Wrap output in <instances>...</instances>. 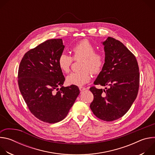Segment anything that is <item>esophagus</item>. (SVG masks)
Masks as SVG:
<instances>
[{
	"instance_id": "esophagus-1",
	"label": "esophagus",
	"mask_w": 155,
	"mask_h": 155,
	"mask_svg": "<svg viewBox=\"0 0 155 155\" xmlns=\"http://www.w3.org/2000/svg\"><path fill=\"white\" fill-rule=\"evenodd\" d=\"M79 90L80 91H83L84 90H86V88L84 87H83V86H80V87H79Z\"/></svg>"
}]
</instances>
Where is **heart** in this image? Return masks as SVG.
I'll return each mask as SVG.
<instances>
[{
  "label": "heart",
  "mask_w": 155,
  "mask_h": 155,
  "mask_svg": "<svg viewBox=\"0 0 155 155\" xmlns=\"http://www.w3.org/2000/svg\"><path fill=\"white\" fill-rule=\"evenodd\" d=\"M96 47L87 39L78 41L71 48L72 57L61 53L58 59V65L61 71L65 74L69 72L74 60L81 58L80 68L81 70L72 72L66 78V81L71 85L82 86L89 81L92 72L100 73L105 65V56L101 51H96Z\"/></svg>",
  "instance_id": "1"
}]
</instances>
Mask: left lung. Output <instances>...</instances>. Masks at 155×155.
<instances>
[{"label": "left lung", "instance_id": "obj_1", "mask_svg": "<svg viewBox=\"0 0 155 155\" xmlns=\"http://www.w3.org/2000/svg\"><path fill=\"white\" fill-rule=\"evenodd\" d=\"M103 45L105 62L94 84L110 87L106 90L90 87L94 96L90 108L98 118L112 121L124 116L136 99L139 68L134 54L120 41L108 37Z\"/></svg>", "mask_w": 155, "mask_h": 155}]
</instances>
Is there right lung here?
<instances>
[{
    "mask_svg": "<svg viewBox=\"0 0 155 155\" xmlns=\"http://www.w3.org/2000/svg\"><path fill=\"white\" fill-rule=\"evenodd\" d=\"M64 48L61 38L48 40L26 52L18 69L19 88L29 110L48 123L64 119L80 94L76 85L62 86L58 59Z\"/></svg>",
    "mask_w": 155,
    "mask_h": 155,
    "instance_id": "right-lung-1",
    "label": "right lung"
}]
</instances>
